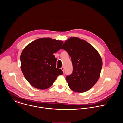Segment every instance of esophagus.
<instances>
[{"label":"esophagus","instance_id":"1","mask_svg":"<svg viewBox=\"0 0 123 123\" xmlns=\"http://www.w3.org/2000/svg\"><path fill=\"white\" fill-rule=\"evenodd\" d=\"M61 69H62V71L63 72H64V67H62Z\"/></svg>","mask_w":123,"mask_h":123}]
</instances>
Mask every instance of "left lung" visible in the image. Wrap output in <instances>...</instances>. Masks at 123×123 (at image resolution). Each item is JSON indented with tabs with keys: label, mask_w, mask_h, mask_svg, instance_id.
<instances>
[{
	"label": "left lung",
	"mask_w": 123,
	"mask_h": 123,
	"mask_svg": "<svg viewBox=\"0 0 123 123\" xmlns=\"http://www.w3.org/2000/svg\"><path fill=\"white\" fill-rule=\"evenodd\" d=\"M71 57L72 74L66 77L68 86L77 92L90 90L99 79L102 68V60L97 50L86 41L71 37L63 45Z\"/></svg>",
	"instance_id": "8db88e82"
}]
</instances>
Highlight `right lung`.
Segmentation results:
<instances>
[{"instance_id": "obj_1", "label": "right lung", "mask_w": 123, "mask_h": 123, "mask_svg": "<svg viewBox=\"0 0 123 123\" xmlns=\"http://www.w3.org/2000/svg\"><path fill=\"white\" fill-rule=\"evenodd\" d=\"M63 41L42 38L29 44L20 56L21 69L28 82L33 87L47 89L53 84L62 70L56 68L54 55L61 48Z\"/></svg>"}]
</instances>
